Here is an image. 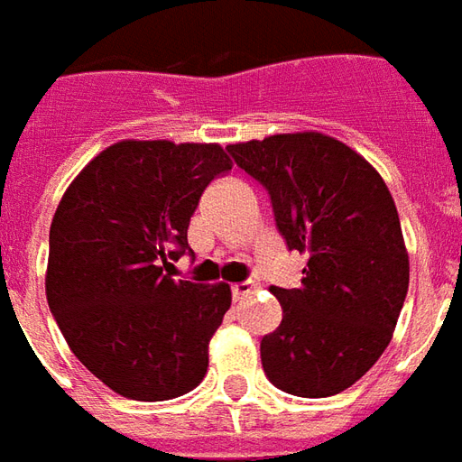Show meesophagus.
<instances>
[{
  "instance_id": "obj_1",
  "label": "esophagus",
  "mask_w": 462,
  "mask_h": 462,
  "mask_svg": "<svg viewBox=\"0 0 462 462\" xmlns=\"http://www.w3.org/2000/svg\"><path fill=\"white\" fill-rule=\"evenodd\" d=\"M255 291L254 282H236L234 288H231V295H234V300H244L245 295H251V292Z\"/></svg>"
}]
</instances>
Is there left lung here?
Wrapping results in <instances>:
<instances>
[{"label": "left lung", "instance_id": "8db88e82", "mask_svg": "<svg viewBox=\"0 0 462 462\" xmlns=\"http://www.w3.org/2000/svg\"><path fill=\"white\" fill-rule=\"evenodd\" d=\"M226 150L265 187L285 245L308 255L300 288H271L282 322L261 339L265 376L305 399L345 392L389 346L409 291L392 194L362 154L322 133Z\"/></svg>", "mask_w": 462, "mask_h": 462}]
</instances>
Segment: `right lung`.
I'll return each mask as SVG.
<instances>
[{
  "instance_id": "1",
  "label": "right lung",
  "mask_w": 462,
  "mask_h": 462,
  "mask_svg": "<svg viewBox=\"0 0 462 462\" xmlns=\"http://www.w3.org/2000/svg\"><path fill=\"white\" fill-rule=\"evenodd\" d=\"M228 170L218 144L123 140L56 208L46 300L80 365L125 399H177L207 374L231 288L174 281L170 265L191 254L189 218Z\"/></svg>"
}]
</instances>
